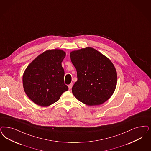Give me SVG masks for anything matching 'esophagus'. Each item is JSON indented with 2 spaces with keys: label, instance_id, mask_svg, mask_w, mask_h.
<instances>
[{
  "label": "esophagus",
  "instance_id": "34e87169",
  "mask_svg": "<svg viewBox=\"0 0 151 151\" xmlns=\"http://www.w3.org/2000/svg\"><path fill=\"white\" fill-rule=\"evenodd\" d=\"M73 83H71L70 85H68V88L69 89H71L72 88V87H73Z\"/></svg>",
  "mask_w": 151,
  "mask_h": 151
}]
</instances>
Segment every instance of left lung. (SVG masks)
<instances>
[{
    "label": "left lung",
    "instance_id": "obj_1",
    "mask_svg": "<svg viewBox=\"0 0 151 151\" xmlns=\"http://www.w3.org/2000/svg\"><path fill=\"white\" fill-rule=\"evenodd\" d=\"M70 57L77 71L78 81L72 88L75 98L89 106L109 99L117 83L116 71L109 59L91 47L73 51Z\"/></svg>",
    "mask_w": 151,
    "mask_h": 151
}]
</instances>
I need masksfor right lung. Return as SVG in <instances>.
Segmentation results:
<instances>
[{
  "instance_id": "obj_1",
  "label": "right lung",
  "mask_w": 151,
  "mask_h": 151,
  "mask_svg": "<svg viewBox=\"0 0 151 151\" xmlns=\"http://www.w3.org/2000/svg\"><path fill=\"white\" fill-rule=\"evenodd\" d=\"M66 53L61 50H48L40 55L27 68L23 85L28 98L35 104L47 106L57 101L68 90L64 83L61 63Z\"/></svg>"
}]
</instances>
